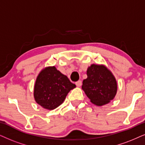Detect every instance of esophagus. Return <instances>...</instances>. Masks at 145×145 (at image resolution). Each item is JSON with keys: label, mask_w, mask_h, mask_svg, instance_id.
<instances>
[{"label": "esophagus", "mask_w": 145, "mask_h": 145, "mask_svg": "<svg viewBox=\"0 0 145 145\" xmlns=\"http://www.w3.org/2000/svg\"><path fill=\"white\" fill-rule=\"evenodd\" d=\"M82 82L81 80H79V81L76 82V85L78 86V87H80V86H82Z\"/></svg>", "instance_id": "34e87169"}]
</instances>
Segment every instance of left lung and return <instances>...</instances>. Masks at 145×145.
<instances>
[{"instance_id":"8db88e82","label":"left lung","mask_w":145,"mask_h":145,"mask_svg":"<svg viewBox=\"0 0 145 145\" xmlns=\"http://www.w3.org/2000/svg\"><path fill=\"white\" fill-rule=\"evenodd\" d=\"M87 76L82 88L91 103L101 106L113 100L117 92V82L107 67L92 64L87 69Z\"/></svg>"}]
</instances>
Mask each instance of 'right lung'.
<instances>
[{"label":"right lung","mask_w":145,"mask_h":145,"mask_svg":"<svg viewBox=\"0 0 145 145\" xmlns=\"http://www.w3.org/2000/svg\"><path fill=\"white\" fill-rule=\"evenodd\" d=\"M76 85L55 66L42 69L36 79L34 98L43 108L54 110L63 103L67 94Z\"/></svg>","instance_id":"1"}]
</instances>
